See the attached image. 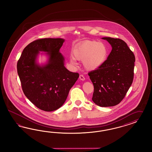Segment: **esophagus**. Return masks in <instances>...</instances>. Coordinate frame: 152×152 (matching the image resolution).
<instances>
[{"mask_svg": "<svg viewBox=\"0 0 152 152\" xmlns=\"http://www.w3.org/2000/svg\"><path fill=\"white\" fill-rule=\"evenodd\" d=\"M79 78H80L81 80H82V81H84V80H85V77L83 76V75H80L79 76Z\"/></svg>", "mask_w": 152, "mask_h": 152, "instance_id": "obj_1", "label": "esophagus"}]
</instances>
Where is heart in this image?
I'll list each match as a JSON object with an SVG mask.
<instances>
[{"mask_svg": "<svg viewBox=\"0 0 152 152\" xmlns=\"http://www.w3.org/2000/svg\"><path fill=\"white\" fill-rule=\"evenodd\" d=\"M108 50L106 45L96 41H86L77 46L73 51L74 58L83 61L84 67L88 70L95 69L100 67L106 61ZM71 62L76 64L74 58Z\"/></svg>", "mask_w": 152, "mask_h": 152, "instance_id": "b5f03b06", "label": "heart"}]
</instances>
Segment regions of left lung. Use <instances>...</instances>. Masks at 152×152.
<instances>
[{"label":"left lung","instance_id":"8db88e82","mask_svg":"<svg viewBox=\"0 0 152 152\" xmlns=\"http://www.w3.org/2000/svg\"><path fill=\"white\" fill-rule=\"evenodd\" d=\"M112 47L107 60L88 73L94 91L92 100L101 107L113 106L123 100L134 78L133 52L121 39L104 37Z\"/></svg>","mask_w":152,"mask_h":152}]
</instances>
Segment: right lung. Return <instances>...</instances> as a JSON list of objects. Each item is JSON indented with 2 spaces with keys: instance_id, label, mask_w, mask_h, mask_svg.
<instances>
[{
  "instance_id": "add662e5",
  "label": "right lung",
  "mask_w": 152,
  "mask_h": 152,
  "mask_svg": "<svg viewBox=\"0 0 152 152\" xmlns=\"http://www.w3.org/2000/svg\"><path fill=\"white\" fill-rule=\"evenodd\" d=\"M64 42L62 38H50L34 41L24 48L17 62L24 95L42 110L52 111L62 106L79 77L64 66V58L59 52ZM39 51H47L50 57L43 66L35 62Z\"/></svg>"
}]
</instances>
